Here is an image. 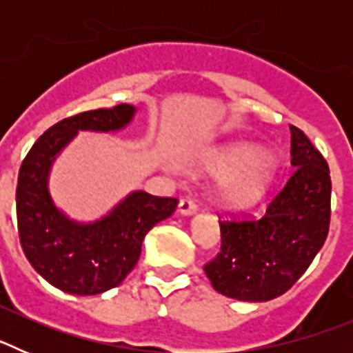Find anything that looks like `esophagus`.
Returning a JSON list of instances; mask_svg holds the SVG:
<instances>
[{
    "instance_id": "esophagus-1",
    "label": "esophagus",
    "mask_w": 353,
    "mask_h": 353,
    "mask_svg": "<svg viewBox=\"0 0 353 353\" xmlns=\"http://www.w3.org/2000/svg\"><path fill=\"white\" fill-rule=\"evenodd\" d=\"M196 210H198V207H196V203L192 201V199H189V198L180 199V203H179L180 214H182V215H192V214H196Z\"/></svg>"
}]
</instances>
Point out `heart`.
I'll return each mask as SVG.
<instances>
[{"instance_id":"heart-1","label":"heart","mask_w":353,"mask_h":353,"mask_svg":"<svg viewBox=\"0 0 353 353\" xmlns=\"http://www.w3.org/2000/svg\"><path fill=\"white\" fill-rule=\"evenodd\" d=\"M261 150L254 146H233L215 150L201 162V170L221 174L215 185V201L230 210L256 207L267 196L272 173L261 161Z\"/></svg>"}]
</instances>
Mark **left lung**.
<instances>
[{"label":"left lung","mask_w":353,"mask_h":353,"mask_svg":"<svg viewBox=\"0 0 353 353\" xmlns=\"http://www.w3.org/2000/svg\"><path fill=\"white\" fill-rule=\"evenodd\" d=\"M292 166L283 191L256 221H219L221 252L205 265L215 292L244 302L279 297L307 270L329 233L330 176L325 159L290 125Z\"/></svg>","instance_id":"obj_1"}]
</instances>
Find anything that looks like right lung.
<instances>
[{"label":"right lung","instance_id":"add662e5","mask_svg":"<svg viewBox=\"0 0 353 353\" xmlns=\"http://www.w3.org/2000/svg\"><path fill=\"white\" fill-rule=\"evenodd\" d=\"M136 111L120 104L58 121L31 146L19 171L15 205L24 254L49 285L70 295H99L120 285L138 263L146 233L179 205L174 198L132 191L105 215L84 223L52 199V164L72 139L79 132H120Z\"/></svg>","mask_w":353,"mask_h":353}]
</instances>
